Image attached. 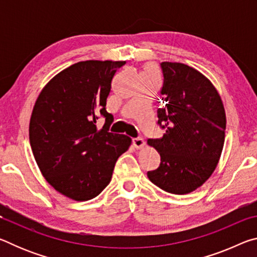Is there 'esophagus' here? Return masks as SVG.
Returning a JSON list of instances; mask_svg holds the SVG:
<instances>
[{"mask_svg":"<svg viewBox=\"0 0 257 257\" xmlns=\"http://www.w3.org/2000/svg\"><path fill=\"white\" fill-rule=\"evenodd\" d=\"M133 145L136 147V149H142V147L145 145V143H144V141H143V138L138 137V138L133 139Z\"/></svg>","mask_w":257,"mask_h":257,"instance_id":"1","label":"esophagus"}]
</instances>
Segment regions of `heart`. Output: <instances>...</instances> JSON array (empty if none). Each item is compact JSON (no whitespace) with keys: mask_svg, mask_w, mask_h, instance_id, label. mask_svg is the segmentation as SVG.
<instances>
[{"mask_svg":"<svg viewBox=\"0 0 257 257\" xmlns=\"http://www.w3.org/2000/svg\"><path fill=\"white\" fill-rule=\"evenodd\" d=\"M155 73V70L153 67H147L146 69V75H154Z\"/></svg>","mask_w":257,"mask_h":257,"instance_id":"1","label":"heart"}]
</instances>
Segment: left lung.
Listing matches in <instances>:
<instances>
[{
	"instance_id": "1",
	"label": "left lung",
	"mask_w": 257,
	"mask_h": 257,
	"mask_svg": "<svg viewBox=\"0 0 257 257\" xmlns=\"http://www.w3.org/2000/svg\"><path fill=\"white\" fill-rule=\"evenodd\" d=\"M162 107L158 124L162 138L147 143L159 152L161 163L149 179L171 194H188L201 187L213 171L224 144L225 112L215 87L184 63L162 62Z\"/></svg>"
}]
</instances>
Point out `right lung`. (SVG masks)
<instances>
[{"label":"right lung","instance_id":"obj_1","mask_svg":"<svg viewBox=\"0 0 257 257\" xmlns=\"http://www.w3.org/2000/svg\"><path fill=\"white\" fill-rule=\"evenodd\" d=\"M124 61H81L58 73L35 103L29 123L34 158L46 181L75 201L96 197L110 184L119 156L132 144L108 132L111 81ZM106 118L101 130L98 115Z\"/></svg>","mask_w":257,"mask_h":257}]
</instances>
